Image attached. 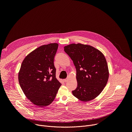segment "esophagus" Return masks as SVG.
I'll use <instances>...</instances> for the list:
<instances>
[{
  "label": "esophagus",
  "instance_id": "1",
  "mask_svg": "<svg viewBox=\"0 0 132 132\" xmlns=\"http://www.w3.org/2000/svg\"><path fill=\"white\" fill-rule=\"evenodd\" d=\"M64 82H66L68 81V79L67 78V79H64Z\"/></svg>",
  "mask_w": 132,
  "mask_h": 132
}]
</instances>
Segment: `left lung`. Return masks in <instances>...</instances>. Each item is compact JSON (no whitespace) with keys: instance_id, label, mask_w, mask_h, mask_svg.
I'll return each mask as SVG.
<instances>
[{"instance_id":"left-lung-1","label":"left lung","mask_w":132,"mask_h":132,"mask_svg":"<svg viewBox=\"0 0 132 132\" xmlns=\"http://www.w3.org/2000/svg\"><path fill=\"white\" fill-rule=\"evenodd\" d=\"M76 68L77 87L72 95L81 101L87 102L97 97L109 79L108 64L103 54L91 45L81 43L64 46Z\"/></svg>"}]
</instances>
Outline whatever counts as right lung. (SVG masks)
Returning a JSON list of instances; mask_svg holds the SVG:
<instances>
[{"mask_svg":"<svg viewBox=\"0 0 132 132\" xmlns=\"http://www.w3.org/2000/svg\"><path fill=\"white\" fill-rule=\"evenodd\" d=\"M58 43L42 45L30 53L23 60L18 73L20 86L26 97L40 108L54 100L60 82L56 78L54 57Z\"/></svg>","mask_w":132,"mask_h":132,"instance_id":"right-lung-1","label":"right lung"}]
</instances>
